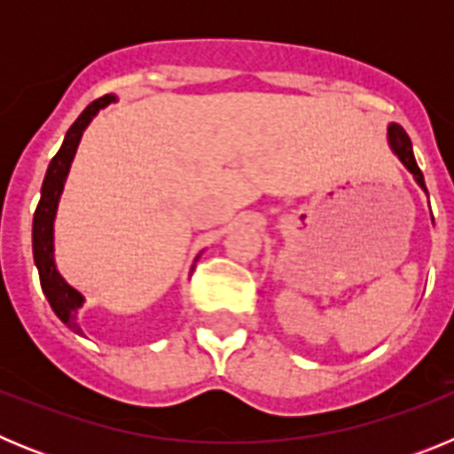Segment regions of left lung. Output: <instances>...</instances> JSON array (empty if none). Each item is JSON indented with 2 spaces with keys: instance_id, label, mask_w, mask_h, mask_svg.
<instances>
[{
  "instance_id": "obj_1",
  "label": "left lung",
  "mask_w": 454,
  "mask_h": 454,
  "mask_svg": "<svg viewBox=\"0 0 454 454\" xmlns=\"http://www.w3.org/2000/svg\"><path fill=\"white\" fill-rule=\"evenodd\" d=\"M388 143H391V150L398 154L400 161L404 163V168H407V170L414 175V179L419 182V186L423 188V191H427V188H425L423 172H420L419 163H416V159H414L411 140H409L407 131H404L400 124H391V127H388Z\"/></svg>"
}]
</instances>
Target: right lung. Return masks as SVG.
<instances>
[{
	"label": "right lung",
	"instance_id": "right-lung-1",
	"mask_svg": "<svg viewBox=\"0 0 454 454\" xmlns=\"http://www.w3.org/2000/svg\"><path fill=\"white\" fill-rule=\"evenodd\" d=\"M111 102H115L114 95H104V98L88 104V106L83 108V114L79 115V118L74 120V124L67 129L61 150L56 152L50 168H47L43 191H40V202L38 207H35L34 214V262L35 266H38L40 286H43L45 298L50 300V307L54 309V314L59 316L72 332H77V334H82V330H79L77 325V311L83 304V295L77 288H72L70 284L59 275V270H56L54 215L56 207H59V198H61L63 184H66L67 170H70V163L72 159H74V152H77L83 129H86L88 122L95 118V114H98L99 108H104Z\"/></svg>",
	"mask_w": 454,
	"mask_h": 454
}]
</instances>
